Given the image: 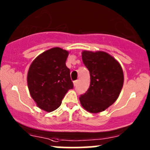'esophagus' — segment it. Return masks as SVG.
<instances>
[{
	"mask_svg": "<svg viewBox=\"0 0 150 150\" xmlns=\"http://www.w3.org/2000/svg\"><path fill=\"white\" fill-rule=\"evenodd\" d=\"M73 84H74V86H76L77 85H78V81H74Z\"/></svg>",
	"mask_w": 150,
	"mask_h": 150,
	"instance_id": "34e87169",
	"label": "esophagus"
}]
</instances>
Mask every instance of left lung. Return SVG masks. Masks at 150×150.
Returning <instances> with one entry per match:
<instances>
[{
	"label": "left lung",
	"instance_id": "left-lung-1",
	"mask_svg": "<svg viewBox=\"0 0 150 150\" xmlns=\"http://www.w3.org/2000/svg\"><path fill=\"white\" fill-rule=\"evenodd\" d=\"M82 59L90 72L88 89L79 98L81 105L91 113L104 111L120 95L124 82L120 63L104 51H83Z\"/></svg>",
	"mask_w": 150,
	"mask_h": 150
}]
</instances>
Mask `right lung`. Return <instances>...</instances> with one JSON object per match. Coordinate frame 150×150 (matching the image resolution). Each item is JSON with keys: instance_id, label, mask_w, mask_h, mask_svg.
<instances>
[{"instance_id": "obj_1", "label": "right lung", "mask_w": 150, "mask_h": 150, "mask_svg": "<svg viewBox=\"0 0 150 150\" xmlns=\"http://www.w3.org/2000/svg\"><path fill=\"white\" fill-rule=\"evenodd\" d=\"M69 51L55 47L38 56L30 64L28 86L38 107L52 112L62 104L67 92L73 88L70 70L66 66Z\"/></svg>"}]
</instances>
